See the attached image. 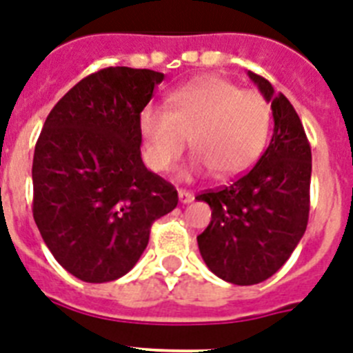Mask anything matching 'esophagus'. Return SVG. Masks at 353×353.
Returning a JSON list of instances; mask_svg holds the SVG:
<instances>
[{"instance_id":"obj_1","label":"esophagus","mask_w":353,"mask_h":353,"mask_svg":"<svg viewBox=\"0 0 353 353\" xmlns=\"http://www.w3.org/2000/svg\"><path fill=\"white\" fill-rule=\"evenodd\" d=\"M179 198H180V203H191L192 199H194V194L185 189H179Z\"/></svg>"}]
</instances>
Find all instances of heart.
Wrapping results in <instances>:
<instances>
[{
    "label": "heart",
    "instance_id": "1",
    "mask_svg": "<svg viewBox=\"0 0 353 353\" xmlns=\"http://www.w3.org/2000/svg\"><path fill=\"white\" fill-rule=\"evenodd\" d=\"M139 130L145 161L154 171L173 170L191 139L196 171L233 179L263 154L270 105L258 92L215 76L199 77L171 92L168 109H143Z\"/></svg>",
    "mask_w": 353,
    "mask_h": 353
}]
</instances>
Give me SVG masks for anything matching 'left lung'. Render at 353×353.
I'll return each instance as SVG.
<instances>
[{
    "mask_svg": "<svg viewBox=\"0 0 353 353\" xmlns=\"http://www.w3.org/2000/svg\"><path fill=\"white\" fill-rule=\"evenodd\" d=\"M270 102L274 134L260 161L230 185L196 196L212 208L198 248L217 277L258 285L281 269L310 219L311 146L297 111L265 77L249 72Z\"/></svg>",
    "mask_w": 353,
    "mask_h": 353,
    "instance_id": "8db88e82",
    "label": "left lung"
}]
</instances>
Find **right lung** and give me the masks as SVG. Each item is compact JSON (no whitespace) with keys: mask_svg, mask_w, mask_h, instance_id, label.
I'll list each match as a JSON object with an SVG mask.
<instances>
[{"mask_svg":"<svg viewBox=\"0 0 353 353\" xmlns=\"http://www.w3.org/2000/svg\"><path fill=\"white\" fill-rule=\"evenodd\" d=\"M164 74L108 67L68 90L33 155V219L65 270L86 283L125 276L179 192L145 168L139 117Z\"/></svg>","mask_w":353,"mask_h":353,"instance_id":"obj_1","label":"right lung"}]
</instances>
